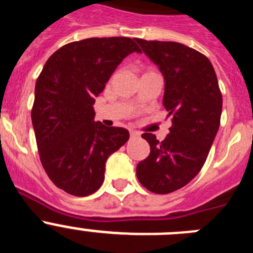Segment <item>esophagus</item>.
Instances as JSON below:
<instances>
[{
  "mask_svg": "<svg viewBox=\"0 0 253 253\" xmlns=\"http://www.w3.org/2000/svg\"><path fill=\"white\" fill-rule=\"evenodd\" d=\"M139 135H140V134L138 133V131L130 130V138H131V139H134V138H139Z\"/></svg>",
  "mask_w": 253,
  "mask_h": 253,
  "instance_id": "obj_1",
  "label": "esophagus"
}]
</instances>
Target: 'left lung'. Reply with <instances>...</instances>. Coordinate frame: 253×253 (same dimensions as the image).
Here are the masks:
<instances>
[{
	"mask_svg": "<svg viewBox=\"0 0 253 253\" xmlns=\"http://www.w3.org/2000/svg\"><path fill=\"white\" fill-rule=\"evenodd\" d=\"M165 78L163 106L172 115L162 142L144 133L151 153L137 166L143 186L156 194L184 187L204 166L218 133L223 99L218 78L204 54L175 42L137 39Z\"/></svg>",
	"mask_w": 253,
	"mask_h": 253,
	"instance_id": "left-lung-1",
	"label": "left lung"
}]
</instances>
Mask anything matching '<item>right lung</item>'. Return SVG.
Returning <instances> with one entry per match:
<instances>
[{
  "instance_id": "obj_1",
  "label": "right lung",
  "mask_w": 253,
  "mask_h": 253,
  "mask_svg": "<svg viewBox=\"0 0 253 253\" xmlns=\"http://www.w3.org/2000/svg\"><path fill=\"white\" fill-rule=\"evenodd\" d=\"M134 51L142 50L130 38L73 42L53 53L38 77L31 122L40 161L53 184L71 195L97 191L109 156L128 142L126 129L93 120V104Z\"/></svg>"
}]
</instances>
